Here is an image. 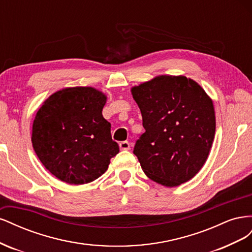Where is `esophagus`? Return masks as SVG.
Masks as SVG:
<instances>
[{
  "label": "esophagus",
  "instance_id": "esophagus-1",
  "mask_svg": "<svg viewBox=\"0 0 252 252\" xmlns=\"http://www.w3.org/2000/svg\"><path fill=\"white\" fill-rule=\"evenodd\" d=\"M119 146H120L121 150H129V149H130V144H129L128 142H121L119 144Z\"/></svg>",
  "mask_w": 252,
  "mask_h": 252
}]
</instances>
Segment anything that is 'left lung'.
Returning a JSON list of instances; mask_svg holds the SVG:
<instances>
[{
	"instance_id": "left-lung-1",
	"label": "left lung",
	"mask_w": 252,
	"mask_h": 252,
	"mask_svg": "<svg viewBox=\"0 0 252 252\" xmlns=\"http://www.w3.org/2000/svg\"><path fill=\"white\" fill-rule=\"evenodd\" d=\"M145 131L133 154L144 173L166 187L191 180L209 156L216 133L211 97L192 79L158 75L131 88Z\"/></svg>"
}]
</instances>
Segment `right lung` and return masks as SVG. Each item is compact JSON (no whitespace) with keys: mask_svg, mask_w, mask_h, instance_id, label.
Returning a JSON list of instances; mask_svg holds the SVG:
<instances>
[{"mask_svg":"<svg viewBox=\"0 0 252 252\" xmlns=\"http://www.w3.org/2000/svg\"><path fill=\"white\" fill-rule=\"evenodd\" d=\"M107 95L94 87H67L36 111L32 142L41 163L62 182L82 185L100 178L119 154L102 111Z\"/></svg>","mask_w":252,"mask_h":252,"instance_id":"right-lung-1","label":"right lung"}]
</instances>
